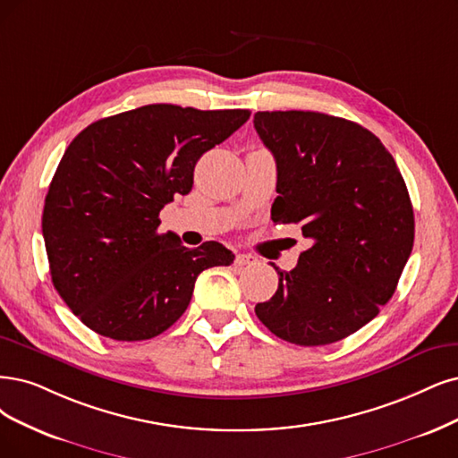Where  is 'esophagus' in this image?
Segmentation results:
<instances>
[{"mask_svg": "<svg viewBox=\"0 0 458 458\" xmlns=\"http://www.w3.org/2000/svg\"><path fill=\"white\" fill-rule=\"evenodd\" d=\"M255 260H257L255 257L245 255V252H240V255H235V259H233V264H235V266H249V264H252V262H255Z\"/></svg>", "mask_w": 458, "mask_h": 458, "instance_id": "esophagus-1", "label": "esophagus"}]
</instances>
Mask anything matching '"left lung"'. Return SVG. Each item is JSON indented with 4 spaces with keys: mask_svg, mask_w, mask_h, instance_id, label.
I'll return each instance as SVG.
<instances>
[{
    "mask_svg": "<svg viewBox=\"0 0 458 458\" xmlns=\"http://www.w3.org/2000/svg\"><path fill=\"white\" fill-rule=\"evenodd\" d=\"M277 164L272 218L301 225L311 247L255 313L284 342L317 347L360 330L393 298L415 218L391 152L369 130L315 111H259Z\"/></svg>",
    "mask_w": 458,
    "mask_h": 458,
    "instance_id": "1",
    "label": "left lung"
}]
</instances>
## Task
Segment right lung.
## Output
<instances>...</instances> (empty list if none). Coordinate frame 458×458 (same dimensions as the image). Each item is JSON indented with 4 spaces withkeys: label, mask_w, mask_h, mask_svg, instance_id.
<instances>
[{
    "label": "right lung",
    "mask_w": 458,
    "mask_h": 458,
    "mask_svg": "<svg viewBox=\"0 0 458 458\" xmlns=\"http://www.w3.org/2000/svg\"><path fill=\"white\" fill-rule=\"evenodd\" d=\"M249 116L152 104L92 123L65 148L41 226L55 289L82 325L116 342L150 340L189 308L203 269L233 262L223 243L189 249L160 233L158 215L192 191L203 152Z\"/></svg>",
    "instance_id": "obj_1"
}]
</instances>
